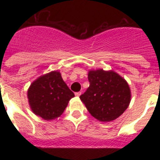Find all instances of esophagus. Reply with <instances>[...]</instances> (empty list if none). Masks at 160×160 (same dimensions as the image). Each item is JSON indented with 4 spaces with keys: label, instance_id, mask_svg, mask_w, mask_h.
<instances>
[{
    "label": "esophagus",
    "instance_id": "esophagus-1",
    "mask_svg": "<svg viewBox=\"0 0 160 160\" xmlns=\"http://www.w3.org/2000/svg\"><path fill=\"white\" fill-rule=\"evenodd\" d=\"M81 94H82V92H80V91H79V92H76L75 93V96H77V97H79V96L81 95Z\"/></svg>",
    "mask_w": 160,
    "mask_h": 160
}]
</instances>
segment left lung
I'll list each match as a JSON object with an SVG mask.
<instances>
[{"label":"left lung","mask_w":160,"mask_h":160,"mask_svg":"<svg viewBox=\"0 0 160 160\" xmlns=\"http://www.w3.org/2000/svg\"><path fill=\"white\" fill-rule=\"evenodd\" d=\"M90 87L80 96L90 114L102 122L119 117L129 106L131 90L128 82L114 71L91 70Z\"/></svg>","instance_id":"obj_1"}]
</instances>
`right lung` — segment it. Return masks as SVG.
<instances>
[{
    "label": "right lung",
    "mask_w": 160,
    "mask_h": 160,
    "mask_svg": "<svg viewBox=\"0 0 160 160\" xmlns=\"http://www.w3.org/2000/svg\"><path fill=\"white\" fill-rule=\"evenodd\" d=\"M73 96L74 94L58 71L50 72L38 78L28 90L32 111L46 120L54 119L60 116Z\"/></svg>",
    "instance_id": "obj_1"
}]
</instances>
